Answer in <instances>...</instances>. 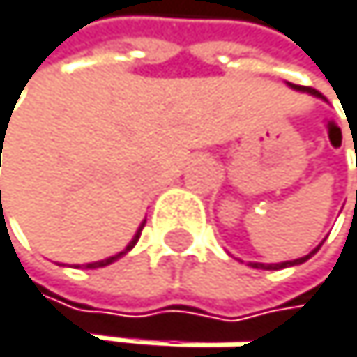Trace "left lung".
<instances>
[{
    "label": "left lung",
    "mask_w": 357,
    "mask_h": 357,
    "mask_svg": "<svg viewBox=\"0 0 357 357\" xmlns=\"http://www.w3.org/2000/svg\"><path fill=\"white\" fill-rule=\"evenodd\" d=\"M289 87H294V89H298V91H307V94H312V96H316V98H323L325 100V96L320 94L318 89H312V87H303V85H291L289 83ZM320 248V245H318ZM318 248H314V250L310 252V255H305V257H301V259H294V261H283V263H250L252 268H259V270H281V268H289V266H301V263H305L310 257H314L316 252H318Z\"/></svg>",
    "instance_id": "8db88e82"
}]
</instances>
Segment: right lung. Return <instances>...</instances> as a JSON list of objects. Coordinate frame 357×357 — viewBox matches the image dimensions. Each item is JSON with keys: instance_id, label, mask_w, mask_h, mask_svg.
<instances>
[{"instance_id": "1", "label": "right lung", "mask_w": 357, "mask_h": 357, "mask_svg": "<svg viewBox=\"0 0 357 357\" xmlns=\"http://www.w3.org/2000/svg\"><path fill=\"white\" fill-rule=\"evenodd\" d=\"M0 195H1V190H0ZM142 228H144V222L140 224V228H138V232H135V237L129 241V245L125 248V250L123 252H118V255H114V257H109V259H102V261H96V263H87V266L85 268H89V270H96V268H105V266H109V263H114V261H118L120 257H123V255H127L129 250H131V248L135 245V243H138V239H140V234H142Z\"/></svg>"}]
</instances>
